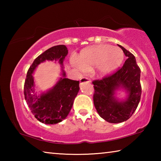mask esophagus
Wrapping results in <instances>:
<instances>
[{"label":"esophagus","mask_w":161,"mask_h":161,"mask_svg":"<svg viewBox=\"0 0 161 161\" xmlns=\"http://www.w3.org/2000/svg\"><path fill=\"white\" fill-rule=\"evenodd\" d=\"M84 82H87V83L91 82L90 79H89V78H87V77H82L80 80V84H83Z\"/></svg>","instance_id":"1"}]
</instances>
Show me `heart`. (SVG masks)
Instances as JSON below:
<instances>
[{"label":"heart","mask_w":161,"mask_h":161,"mask_svg":"<svg viewBox=\"0 0 161 161\" xmlns=\"http://www.w3.org/2000/svg\"><path fill=\"white\" fill-rule=\"evenodd\" d=\"M124 53L121 48L109 45H99L81 51L77 58V66L81 69H89L95 67L99 76L111 74L121 66Z\"/></svg>","instance_id":"b5f03b06"}]
</instances>
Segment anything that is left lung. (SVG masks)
<instances>
[{"label":"left lung","mask_w":161,"mask_h":161,"mask_svg":"<svg viewBox=\"0 0 161 161\" xmlns=\"http://www.w3.org/2000/svg\"><path fill=\"white\" fill-rule=\"evenodd\" d=\"M119 46L128 58L123 66L112 74L92 81L94 107L102 119L113 124L124 122L132 116L141 95V69L135 57L122 46ZM120 86L129 92L128 99L124 102H119L113 96L114 91Z\"/></svg>","instance_id":"8db88e82"}]
</instances>
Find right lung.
Returning a JSON list of instances; mask_svg holds the SVG:
<instances>
[{
	"label": "right lung",
	"instance_id": "right-lung-1",
	"mask_svg": "<svg viewBox=\"0 0 161 161\" xmlns=\"http://www.w3.org/2000/svg\"><path fill=\"white\" fill-rule=\"evenodd\" d=\"M67 53V48L64 45L49 48L35 59L27 72L24 84L27 104L35 118L45 124L59 123L67 116L80 90V81L65 78L63 71L64 77L60 78L53 89L41 96H37L32 74L37 65L45 60L58 61L62 65Z\"/></svg>",
	"mask_w": 161,
	"mask_h": 161
}]
</instances>
